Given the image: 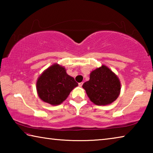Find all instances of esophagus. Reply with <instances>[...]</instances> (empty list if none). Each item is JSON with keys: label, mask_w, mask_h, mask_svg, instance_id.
Listing matches in <instances>:
<instances>
[{"label": "esophagus", "mask_w": 153, "mask_h": 153, "mask_svg": "<svg viewBox=\"0 0 153 153\" xmlns=\"http://www.w3.org/2000/svg\"><path fill=\"white\" fill-rule=\"evenodd\" d=\"M78 85H79V87H82V85H83V82H80V83H79Z\"/></svg>", "instance_id": "obj_1"}]
</instances>
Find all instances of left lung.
<instances>
[{"label": "left lung", "mask_w": 153, "mask_h": 153, "mask_svg": "<svg viewBox=\"0 0 153 153\" xmlns=\"http://www.w3.org/2000/svg\"><path fill=\"white\" fill-rule=\"evenodd\" d=\"M82 87L90 100L97 105L111 104L118 98L121 91L118 77L104 65L90 73V79Z\"/></svg>", "instance_id": "8db88e82"}]
</instances>
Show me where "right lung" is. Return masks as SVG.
Masks as SVG:
<instances>
[{
    "mask_svg": "<svg viewBox=\"0 0 153 153\" xmlns=\"http://www.w3.org/2000/svg\"><path fill=\"white\" fill-rule=\"evenodd\" d=\"M77 86L74 77L66 73L65 67L57 63L43 71L36 82L38 97L42 101L54 106L61 104Z\"/></svg>",
    "mask_w": 153,
    "mask_h": 153,
    "instance_id": "right-lung-1",
    "label": "right lung"
}]
</instances>
